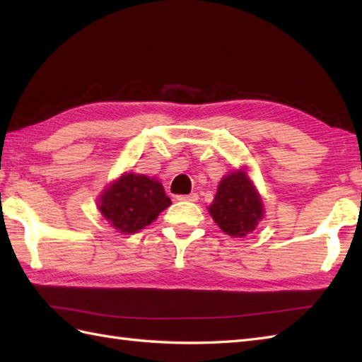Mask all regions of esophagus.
Returning a JSON list of instances; mask_svg holds the SVG:
<instances>
[{
	"mask_svg": "<svg viewBox=\"0 0 362 362\" xmlns=\"http://www.w3.org/2000/svg\"><path fill=\"white\" fill-rule=\"evenodd\" d=\"M199 199L197 193H191V194H180L177 196V201H188V202H196Z\"/></svg>",
	"mask_w": 362,
	"mask_h": 362,
	"instance_id": "obj_1",
	"label": "esophagus"
}]
</instances>
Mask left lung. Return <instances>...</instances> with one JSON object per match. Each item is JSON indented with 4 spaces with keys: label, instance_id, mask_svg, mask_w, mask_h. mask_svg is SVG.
Masks as SVG:
<instances>
[{
    "label": "left lung",
    "instance_id": "left-lung-1",
    "mask_svg": "<svg viewBox=\"0 0 362 362\" xmlns=\"http://www.w3.org/2000/svg\"><path fill=\"white\" fill-rule=\"evenodd\" d=\"M209 211L222 232L233 238H243L257 228L264 209L245 169L222 177Z\"/></svg>",
    "mask_w": 362,
    "mask_h": 362
}]
</instances>
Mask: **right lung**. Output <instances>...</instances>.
I'll list each match as a JSON object with an SVG mask.
<instances>
[{
    "mask_svg": "<svg viewBox=\"0 0 362 362\" xmlns=\"http://www.w3.org/2000/svg\"><path fill=\"white\" fill-rule=\"evenodd\" d=\"M169 205L171 199L158 180L134 173L122 174L99 199L103 216L112 227L127 235L149 226Z\"/></svg>",
    "mask_w": 362,
    "mask_h": 362,
    "instance_id": "1",
    "label": "right lung"
}]
</instances>
